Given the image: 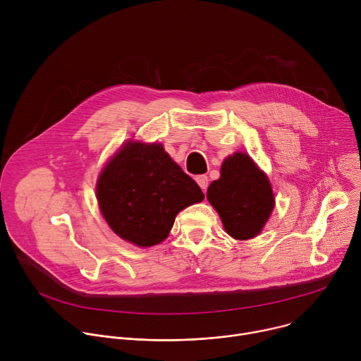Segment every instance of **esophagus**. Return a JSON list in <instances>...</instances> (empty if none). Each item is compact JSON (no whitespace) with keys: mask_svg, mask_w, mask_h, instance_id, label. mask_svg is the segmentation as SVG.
Masks as SVG:
<instances>
[{"mask_svg":"<svg viewBox=\"0 0 361 361\" xmlns=\"http://www.w3.org/2000/svg\"><path fill=\"white\" fill-rule=\"evenodd\" d=\"M195 181L198 183V185L201 187L202 191L207 190V187H209V177H207V176H198V177L195 178Z\"/></svg>","mask_w":361,"mask_h":361,"instance_id":"34e87169","label":"esophagus"}]
</instances>
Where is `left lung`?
Segmentation results:
<instances>
[{
  "instance_id": "left-lung-1",
  "label": "left lung",
  "mask_w": 361,
  "mask_h": 361,
  "mask_svg": "<svg viewBox=\"0 0 361 361\" xmlns=\"http://www.w3.org/2000/svg\"><path fill=\"white\" fill-rule=\"evenodd\" d=\"M207 200L235 240L259 234L274 209V194L267 176L244 152L227 157L221 176L207 190Z\"/></svg>"
}]
</instances>
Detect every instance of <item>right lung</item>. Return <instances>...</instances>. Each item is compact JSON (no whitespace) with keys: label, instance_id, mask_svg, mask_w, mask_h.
<instances>
[{"label":"right lung","instance_id":"1","mask_svg":"<svg viewBox=\"0 0 361 361\" xmlns=\"http://www.w3.org/2000/svg\"><path fill=\"white\" fill-rule=\"evenodd\" d=\"M97 198L117 235L151 247L166 240L177 214L204 194L161 144L130 141L101 171Z\"/></svg>","mask_w":361,"mask_h":361}]
</instances>
